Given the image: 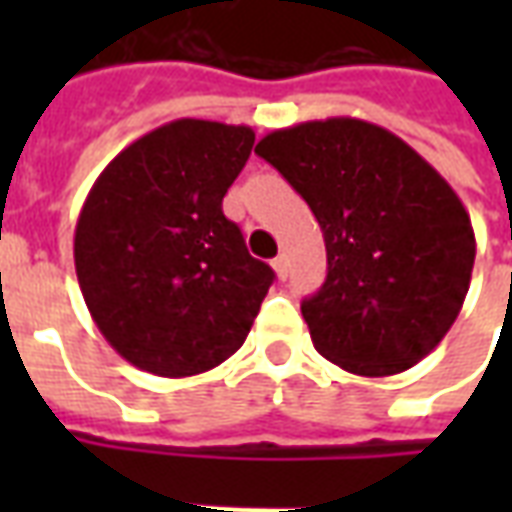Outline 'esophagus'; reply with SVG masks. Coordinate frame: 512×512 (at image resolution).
Here are the masks:
<instances>
[{"label": "esophagus", "mask_w": 512, "mask_h": 512, "mask_svg": "<svg viewBox=\"0 0 512 512\" xmlns=\"http://www.w3.org/2000/svg\"><path fill=\"white\" fill-rule=\"evenodd\" d=\"M271 266H274V271H277V277H279V279H285V277H288V268H290L288 255H279V257H274V263H271Z\"/></svg>", "instance_id": "34e87169"}]
</instances>
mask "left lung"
Returning a JSON list of instances; mask_svg holds the SVG:
<instances>
[{
	"mask_svg": "<svg viewBox=\"0 0 512 512\" xmlns=\"http://www.w3.org/2000/svg\"><path fill=\"white\" fill-rule=\"evenodd\" d=\"M255 153L307 200L326 282L301 301L315 351L354 376L403 373L450 332L474 266L472 219L392 131L356 117L271 131Z\"/></svg>",
	"mask_w": 512,
	"mask_h": 512,
	"instance_id": "1",
	"label": "left lung"
}]
</instances>
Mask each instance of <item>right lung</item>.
Here are the masks:
<instances>
[{
	"instance_id": "right-lung-1",
	"label": "right lung",
	"mask_w": 512,
	"mask_h": 512,
	"mask_svg": "<svg viewBox=\"0 0 512 512\" xmlns=\"http://www.w3.org/2000/svg\"><path fill=\"white\" fill-rule=\"evenodd\" d=\"M252 145L249 126L172 120L117 153L84 200L73 235L84 304L145 373H205L255 323L274 271L222 211Z\"/></svg>"
}]
</instances>
